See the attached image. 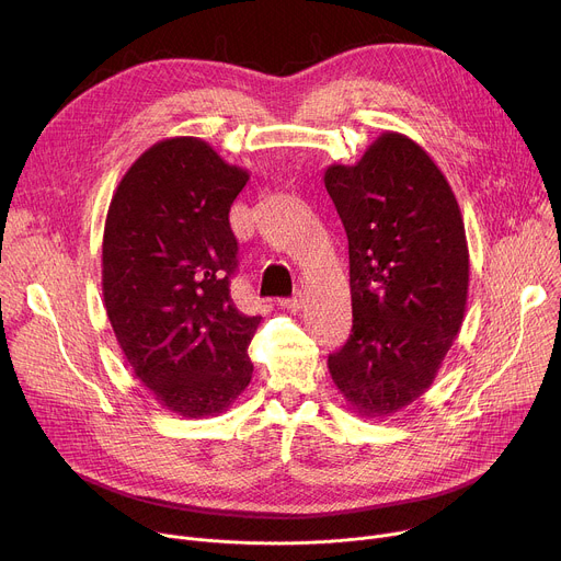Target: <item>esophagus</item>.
I'll list each match as a JSON object with an SVG mask.
<instances>
[{"mask_svg": "<svg viewBox=\"0 0 561 561\" xmlns=\"http://www.w3.org/2000/svg\"><path fill=\"white\" fill-rule=\"evenodd\" d=\"M279 307H282V309H286V311H299V307H301V293H295L293 297L282 299V301H279Z\"/></svg>", "mask_w": 561, "mask_h": 561, "instance_id": "34e87169", "label": "esophagus"}]
</instances>
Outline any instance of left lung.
<instances>
[{
	"mask_svg": "<svg viewBox=\"0 0 561 561\" xmlns=\"http://www.w3.org/2000/svg\"><path fill=\"white\" fill-rule=\"evenodd\" d=\"M324 185L348 239L353 311L329 371L360 416H387L425 393L461 329L466 226L427 151L396 131L355 165H331Z\"/></svg>",
	"mask_w": 561,
	"mask_h": 561,
	"instance_id": "1",
	"label": "left lung"
}]
</instances>
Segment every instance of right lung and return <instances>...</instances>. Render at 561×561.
I'll return each instance as SVG.
<instances>
[{
  "label": "right lung",
  "instance_id": "obj_1",
  "mask_svg": "<svg viewBox=\"0 0 561 561\" xmlns=\"http://www.w3.org/2000/svg\"><path fill=\"white\" fill-rule=\"evenodd\" d=\"M248 172L201 138L151 145L110 203L103 295L138 380L185 419L221 414L248 387L260 316L230 297L237 239L230 206Z\"/></svg>",
  "mask_w": 561,
  "mask_h": 561
}]
</instances>
